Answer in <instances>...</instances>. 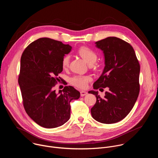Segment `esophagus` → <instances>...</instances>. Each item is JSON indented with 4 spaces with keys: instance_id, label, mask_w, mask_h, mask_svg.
<instances>
[{
    "instance_id": "34e87169",
    "label": "esophagus",
    "mask_w": 158,
    "mask_h": 158,
    "mask_svg": "<svg viewBox=\"0 0 158 158\" xmlns=\"http://www.w3.org/2000/svg\"><path fill=\"white\" fill-rule=\"evenodd\" d=\"M87 94V92H85V91H81V96L82 97V96H85Z\"/></svg>"
}]
</instances>
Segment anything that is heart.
<instances>
[{
  "instance_id": "obj_1",
  "label": "heart",
  "mask_w": 158,
  "mask_h": 158,
  "mask_svg": "<svg viewBox=\"0 0 158 158\" xmlns=\"http://www.w3.org/2000/svg\"><path fill=\"white\" fill-rule=\"evenodd\" d=\"M78 54L89 65L94 64L98 57L96 53L87 47H81L78 50ZM70 63V56H65L62 61V65L64 69H67ZM91 80V77L89 76H75L71 78V83L79 88L86 87L87 83Z\"/></svg>"
}]
</instances>
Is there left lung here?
Segmentation results:
<instances>
[{"instance_id": "1", "label": "left lung", "mask_w": 158, "mask_h": 158, "mask_svg": "<svg viewBox=\"0 0 158 158\" xmlns=\"http://www.w3.org/2000/svg\"><path fill=\"white\" fill-rule=\"evenodd\" d=\"M95 44L104 54L105 66L93 87H107L109 91L104 98L98 91H89L97 99L91 115L99 123L113 124L129 113L138 99L140 65L132 47L119 38L109 37Z\"/></svg>"}]
</instances>
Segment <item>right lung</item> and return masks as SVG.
<instances>
[{
    "label": "right lung",
    "instance_id": "right-lung-1",
    "mask_svg": "<svg viewBox=\"0 0 158 158\" xmlns=\"http://www.w3.org/2000/svg\"><path fill=\"white\" fill-rule=\"evenodd\" d=\"M72 47L43 37L30 44L22 53L19 84L29 116L45 128H55L70 119V102L80 98L73 86L56 93L53 87L62 70V61Z\"/></svg>",
    "mask_w": 158,
    "mask_h": 158
}]
</instances>
